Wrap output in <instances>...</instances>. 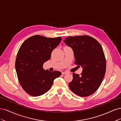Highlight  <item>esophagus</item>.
<instances>
[{"instance_id": "1", "label": "esophagus", "mask_w": 121, "mask_h": 121, "mask_svg": "<svg viewBox=\"0 0 121 121\" xmlns=\"http://www.w3.org/2000/svg\"><path fill=\"white\" fill-rule=\"evenodd\" d=\"M61 73H62V74L65 75V74H66L67 73H68V72H66V71H65V72H62Z\"/></svg>"}]
</instances>
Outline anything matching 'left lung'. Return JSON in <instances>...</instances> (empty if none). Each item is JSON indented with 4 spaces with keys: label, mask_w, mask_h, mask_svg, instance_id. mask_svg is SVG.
Returning a JSON list of instances; mask_svg holds the SVG:
<instances>
[{
    "label": "left lung",
    "mask_w": 121,
    "mask_h": 121,
    "mask_svg": "<svg viewBox=\"0 0 121 121\" xmlns=\"http://www.w3.org/2000/svg\"><path fill=\"white\" fill-rule=\"evenodd\" d=\"M64 42L74 52L75 64L83 68L81 75L73 73L69 88L79 96H88L97 90L104 78L106 60L103 49L96 39L87 35L69 36Z\"/></svg>",
    "instance_id": "1"
}]
</instances>
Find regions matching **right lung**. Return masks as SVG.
I'll return each mask as SVG.
<instances>
[{
    "instance_id": "obj_1",
    "label": "right lung",
    "mask_w": 121,
    "mask_h": 121,
    "mask_svg": "<svg viewBox=\"0 0 121 121\" xmlns=\"http://www.w3.org/2000/svg\"><path fill=\"white\" fill-rule=\"evenodd\" d=\"M61 37L47 38L40 35L29 37L23 43L17 52L15 67L18 80L23 89L33 96L45 93L55 79L61 73L43 68L53 50L61 42Z\"/></svg>"
}]
</instances>
